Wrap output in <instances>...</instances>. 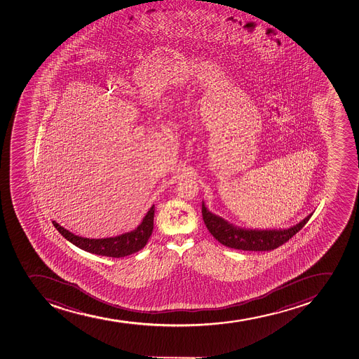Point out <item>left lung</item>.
I'll use <instances>...</instances> for the list:
<instances>
[{"label": "left lung", "instance_id": "8db88e82", "mask_svg": "<svg viewBox=\"0 0 359 359\" xmlns=\"http://www.w3.org/2000/svg\"><path fill=\"white\" fill-rule=\"evenodd\" d=\"M313 212L288 229H245L236 226L219 215L209 212L202 202V216L209 232L223 245L244 251H270L290 241L304 228Z\"/></svg>", "mask_w": 359, "mask_h": 359}]
</instances>
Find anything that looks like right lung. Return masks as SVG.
<instances>
[{
	"label": "right lung",
	"instance_id": "right-lung-1",
	"mask_svg": "<svg viewBox=\"0 0 359 359\" xmlns=\"http://www.w3.org/2000/svg\"><path fill=\"white\" fill-rule=\"evenodd\" d=\"M154 205L149 209L147 215L144 216L143 221L136 229L108 238H86L81 236L74 235L73 232L65 229L55 221H52V223L55 229L62 233V237H65L80 249L85 250L87 252L95 253L99 256L121 258L133 255L147 245L154 230Z\"/></svg>",
	"mask_w": 359,
	"mask_h": 359
}]
</instances>
